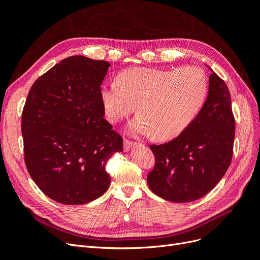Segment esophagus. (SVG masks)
<instances>
[{"mask_svg": "<svg viewBox=\"0 0 260 260\" xmlns=\"http://www.w3.org/2000/svg\"><path fill=\"white\" fill-rule=\"evenodd\" d=\"M137 145V142H132V141H129V140H124L123 141V149L124 151H129L130 147Z\"/></svg>", "mask_w": 260, "mask_h": 260, "instance_id": "esophagus-1", "label": "esophagus"}]
</instances>
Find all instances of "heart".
<instances>
[{
  "instance_id": "b5f03b06",
  "label": "heart",
  "mask_w": 260,
  "mask_h": 260,
  "mask_svg": "<svg viewBox=\"0 0 260 260\" xmlns=\"http://www.w3.org/2000/svg\"><path fill=\"white\" fill-rule=\"evenodd\" d=\"M208 89L207 76L199 67L129 68L119 75V82L102 86L101 98L111 122L120 121L137 107L140 115L131 123V131L170 140L199 116Z\"/></svg>"
}]
</instances>
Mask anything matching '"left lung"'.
I'll list each match as a JSON object with an SVG mask.
<instances>
[{
    "label": "left lung",
    "instance_id": "1",
    "mask_svg": "<svg viewBox=\"0 0 260 260\" xmlns=\"http://www.w3.org/2000/svg\"><path fill=\"white\" fill-rule=\"evenodd\" d=\"M235 120L231 95L217 74L209 76L207 100L195 120L174 140L149 145L155 156L147 184L176 203L196 201L214 188L233 156Z\"/></svg>",
    "mask_w": 260,
    "mask_h": 260
}]
</instances>
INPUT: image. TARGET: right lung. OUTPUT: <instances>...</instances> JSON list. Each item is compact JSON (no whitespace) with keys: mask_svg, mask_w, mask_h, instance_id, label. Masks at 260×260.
<instances>
[{"mask_svg":"<svg viewBox=\"0 0 260 260\" xmlns=\"http://www.w3.org/2000/svg\"><path fill=\"white\" fill-rule=\"evenodd\" d=\"M108 67L105 60L70 56L28 93L21 114L25 164L38 187L58 203H89L111 184L106 164L123 146L103 117L101 83Z\"/></svg>","mask_w":260,"mask_h":260,"instance_id":"add662e5","label":"right lung"}]
</instances>
